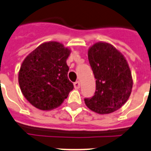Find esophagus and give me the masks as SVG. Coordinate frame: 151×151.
Masks as SVG:
<instances>
[{
  "label": "esophagus",
  "mask_w": 151,
  "mask_h": 151,
  "mask_svg": "<svg viewBox=\"0 0 151 151\" xmlns=\"http://www.w3.org/2000/svg\"><path fill=\"white\" fill-rule=\"evenodd\" d=\"M73 86H74V88L78 89V88H79L80 87H81V83H80L79 81L74 82V83H73Z\"/></svg>",
  "instance_id": "1"
}]
</instances>
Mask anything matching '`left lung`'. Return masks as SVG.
Masks as SVG:
<instances>
[{"mask_svg":"<svg viewBox=\"0 0 151 151\" xmlns=\"http://www.w3.org/2000/svg\"><path fill=\"white\" fill-rule=\"evenodd\" d=\"M88 60L96 79L94 96L84 99L91 110L109 114L120 109L128 100L133 79L126 59L111 44L98 42L88 50Z\"/></svg>","mask_w":151,"mask_h":151,"instance_id":"left-lung-1","label":"left lung"}]
</instances>
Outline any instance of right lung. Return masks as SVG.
<instances>
[{"label":"right lung","instance_id":"right-lung-1","mask_svg":"<svg viewBox=\"0 0 151 151\" xmlns=\"http://www.w3.org/2000/svg\"><path fill=\"white\" fill-rule=\"evenodd\" d=\"M70 50L57 42L41 44L21 66L18 83L23 95L35 108L51 110L67 99L73 84L68 79Z\"/></svg>","mask_w":151,"mask_h":151}]
</instances>
